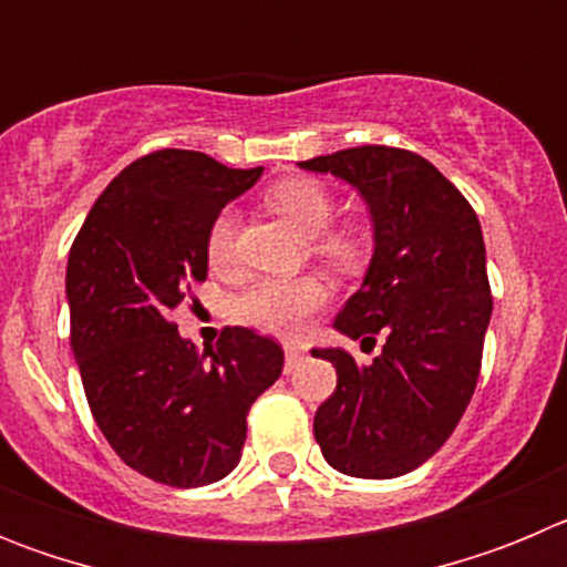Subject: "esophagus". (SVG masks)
<instances>
[{
    "instance_id": "1",
    "label": "esophagus",
    "mask_w": 567,
    "mask_h": 567,
    "mask_svg": "<svg viewBox=\"0 0 567 567\" xmlns=\"http://www.w3.org/2000/svg\"><path fill=\"white\" fill-rule=\"evenodd\" d=\"M284 352H287V372H292L295 365L300 363V358H303V352H300L298 346H287Z\"/></svg>"
}]
</instances>
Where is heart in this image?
Instances as JSON below:
<instances>
[{"mask_svg":"<svg viewBox=\"0 0 567 567\" xmlns=\"http://www.w3.org/2000/svg\"><path fill=\"white\" fill-rule=\"evenodd\" d=\"M267 207L284 215L300 235L309 238V249L334 272H352L365 258V238L358 227L332 224V195L318 178L289 175L267 189ZM238 221L229 209L218 213L207 229V260L215 269H227L235 258ZM329 287L318 275L298 278H264L249 284L235 298L233 312L240 323L278 338H300L315 312L327 307Z\"/></svg>","mask_w":567,"mask_h":567,"instance_id":"obj_1","label":"heart"}]
</instances>
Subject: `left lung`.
Masks as SVG:
<instances>
[{
	"label": "left lung",
	"mask_w": 567,
	"mask_h": 567,
	"mask_svg": "<svg viewBox=\"0 0 567 567\" xmlns=\"http://www.w3.org/2000/svg\"><path fill=\"white\" fill-rule=\"evenodd\" d=\"M363 195L374 255L334 329L352 340L383 334L372 363L346 349H312L338 372L315 414V440L349 477L409 474L452 437L483 363L491 287L477 213L432 162L363 144L300 162Z\"/></svg>",
	"instance_id": "obj_1"
}]
</instances>
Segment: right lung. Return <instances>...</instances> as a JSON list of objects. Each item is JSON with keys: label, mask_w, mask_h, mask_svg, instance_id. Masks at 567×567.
Returning a JSON list of instances; mask_svg holds the SVG:
<instances>
[{"label": "right lung", "mask_w": 567, "mask_h": 567, "mask_svg": "<svg viewBox=\"0 0 567 567\" xmlns=\"http://www.w3.org/2000/svg\"><path fill=\"white\" fill-rule=\"evenodd\" d=\"M264 167L229 169L195 150H155L115 175L68 258L70 346L113 452L173 488L238 465L247 414L284 372V349L227 327L198 354L173 312L207 280V229Z\"/></svg>", "instance_id": "1"}]
</instances>
